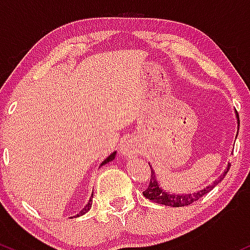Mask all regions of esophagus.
I'll return each mask as SVG.
<instances>
[{"mask_svg": "<svg viewBox=\"0 0 250 250\" xmlns=\"http://www.w3.org/2000/svg\"><path fill=\"white\" fill-rule=\"evenodd\" d=\"M122 152L124 153V155H126V156H130V155H132V153L134 152V148L132 147V145L124 144V145H123V147H122Z\"/></svg>", "mask_w": 250, "mask_h": 250, "instance_id": "34e87169", "label": "esophagus"}]
</instances>
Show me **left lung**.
<instances>
[{"instance_id":"left-lung-1","label":"left lung","mask_w":250,"mask_h":250,"mask_svg":"<svg viewBox=\"0 0 250 250\" xmlns=\"http://www.w3.org/2000/svg\"><path fill=\"white\" fill-rule=\"evenodd\" d=\"M235 113H236V118H237V133H238V128H240V118H238V113L236 110H235ZM236 137H237V134H236ZM150 167H151V165H150ZM229 169H230V163H228V167H226L224 172L220 176V177L216 179L211 186L204 188V189L200 190V191L193 192V193H182V195H175V193L167 192L165 190L162 189L161 184H159L158 181H157V176H156L155 171H153L152 167H151L150 184H148L147 189L143 192V195H144L147 200L155 202V203L163 204V206L177 207V208L178 207L190 206V204L193 203L195 201H198L201 197H203L206 193L211 191V190L214 189V188L217 186L221 181H223V178L226 177V175L228 173Z\"/></svg>"}]
</instances>
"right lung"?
Wrapping results in <instances>:
<instances>
[{"label":"right lung","instance_id":"right-lung-1","mask_svg":"<svg viewBox=\"0 0 250 250\" xmlns=\"http://www.w3.org/2000/svg\"><path fill=\"white\" fill-rule=\"evenodd\" d=\"M114 158H116V151H114V152H113V153H111V155H110V156H108V157H107V158H106V159H105V161H104V162L102 163V164H100V167H103V165L107 164V163H108V162H112V161H113V159H114ZM92 198H93V193H92L91 198H89V201H88V203H87V204H86V206H85V207H83V210H81V211H80V212H79V214H78L77 216H81V215L86 214V212H87V211H88V210H89V209H91V207H92ZM73 217H75V216H73ZM73 217H72V218H73ZM69 218H71V217H69Z\"/></svg>","mask_w":250,"mask_h":250}]
</instances>
